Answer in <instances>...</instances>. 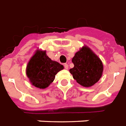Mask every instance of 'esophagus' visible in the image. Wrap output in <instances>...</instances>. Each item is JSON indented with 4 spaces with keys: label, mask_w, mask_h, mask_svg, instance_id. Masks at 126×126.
Here are the masks:
<instances>
[{
    "label": "esophagus",
    "mask_w": 126,
    "mask_h": 126,
    "mask_svg": "<svg viewBox=\"0 0 126 126\" xmlns=\"http://www.w3.org/2000/svg\"><path fill=\"white\" fill-rule=\"evenodd\" d=\"M64 68H65V69H68V67H69V66H68V64H64Z\"/></svg>",
    "instance_id": "1"
}]
</instances>
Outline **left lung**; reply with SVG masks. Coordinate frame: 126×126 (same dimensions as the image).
<instances>
[{"mask_svg":"<svg viewBox=\"0 0 126 126\" xmlns=\"http://www.w3.org/2000/svg\"><path fill=\"white\" fill-rule=\"evenodd\" d=\"M74 67L69 69L79 84L90 87L99 80L103 70L101 60L88 47H83L72 58Z\"/></svg>","mask_w":126,"mask_h":126,"instance_id":"1","label":"left lung"}]
</instances>
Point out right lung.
Returning <instances> with one entry per match:
<instances>
[{
    "mask_svg": "<svg viewBox=\"0 0 126 126\" xmlns=\"http://www.w3.org/2000/svg\"><path fill=\"white\" fill-rule=\"evenodd\" d=\"M63 69V65L51 60L46 51L38 50L29 61L26 72L34 86L46 88L54 80L55 75Z\"/></svg>",
    "mask_w": 126,
    "mask_h": 126,
    "instance_id": "add662e5",
    "label": "right lung"
}]
</instances>
